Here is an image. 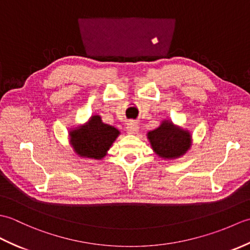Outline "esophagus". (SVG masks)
<instances>
[{"label":"esophagus","instance_id":"esophagus-1","mask_svg":"<svg viewBox=\"0 0 250 250\" xmlns=\"http://www.w3.org/2000/svg\"><path fill=\"white\" fill-rule=\"evenodd\" d=\"M126 131H128L129 134H136L139 132V125H137L135 122L130 121L128 125H126Z\"/></svg>","mask_w":250,"mask_h":250}]
</instances>
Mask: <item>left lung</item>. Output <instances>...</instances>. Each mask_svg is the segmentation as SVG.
<instances>
[{
    "label": "left lung",
    "mask_w": 250,
    "mask_h": 250,
    "mask_svg": "<svg viewBox=\"0 0 250 250\" xmlns=\"http://www.w3.org/2000/svg\"><path fill=\"white\" fill-rule=\"evenodd\" d=\"M151 149L163 160H175L185 156L192 145L191 132L175 125L171 119H163L157 129L147 132Z\"/></svg>",
    "instance_id": "1"
}]
</instances>
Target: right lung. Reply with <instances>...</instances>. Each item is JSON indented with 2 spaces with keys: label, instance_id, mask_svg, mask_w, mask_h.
<instances>
[{
  "label": "right lung",
  "instance_id": "1",
  "mask_svg": "<svg viewBox=\"0 0 250 250\" xmlns=\"http://www.w3.org/2000/svg\"><path fill=\"white\" fill-rule=\"evenodd\" d=\"M120 131L114 125L104 124L99 115H92L83 125L68 130V143L75 155L88 160H102L107 155Z\"/></svg>",
  "mask_w": 250,
  "mask_h": 250
}]
</instances>
